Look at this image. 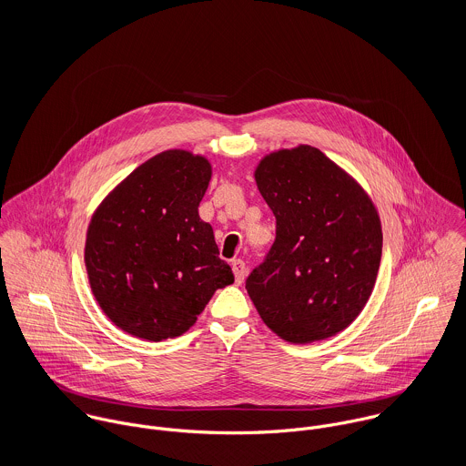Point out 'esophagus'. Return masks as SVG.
<instances>
[{
    "label": "esophagus",
    "mask_w": 466,
    "mask_h": 466,
    "mask_svg": "<svg viewBox=\"0 0 466 466\" xmlns=\"http://www.w3.org/2000/svg\"><path fill=\"white\" fill-rule=\"evenodd\" d=\"M231 267H233V272H235V279H237V283H242L244 281V278H246V272H248V267L246 264L238 258V260H233L231 262Z\"/></svg>",
    "instance_id": "esophagus-1"
}]
</instances>
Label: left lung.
<instances>
[{"label":"left lung","mask_w":466,"mask_h":466,"mask_svg":"<svg viewBox=\"0 0 466 466\" xmlns=\"http://www.w3.org/2000/svg\"><path fill=\"white\" fill-rule=\"evenodd\" d=\"M255 179L276 217L274 244L246 279L262 321L294 344L342 332L368 303L380 266L373 200L310 145L270 152Z\"/></svg>","instance_id":"left-lung-1"}]
</instances>
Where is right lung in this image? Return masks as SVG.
<instances>
[{
	"mask_svg": "<svg viewBox=\"0 0 466 466\" xmlns=\"http://www.w3.org/2000/svg\"><path fill=\"white\" fill-rule=\"evenodd\" d=\"M211 179L206 157L165 150L129 174L91 217L84 262L95 299L124 332L179 337L217 289L235 281L218 258L199 202Z\"/></svg>",
	"mask_w": 466,
	"mask_h": 466,
	"instance_id": "1",
	"label": "right lung"
}]
</instances>
